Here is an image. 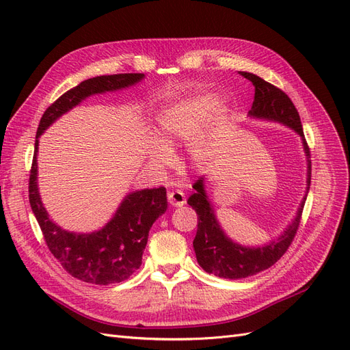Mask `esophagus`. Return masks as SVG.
Listing matches in <instances>:
<instances>
[{"label": "esophagus", "mask_w": 350, "mask_h": 350, "mask_svg": "<svg viewBox=\"0 0 350 350\" xmlns=\"http://www.w3.org/2000/svg\"><path fill=\"white\" fill-rule=\"evenodd\" d=\"M167 200H169V204L172 207H183L187 203L185 194L183 191H179V189H175V191L169 193Z\"/></svg>", "instance_id": "34e87169"}]
</instances>
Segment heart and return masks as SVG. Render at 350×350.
<instances>
[{
	"label": "heart",
	"instance_id": "heart-1",
	"mask_svg": "<svg viewBox=\"0 0 350 350\" xmlns=\"http://www.w3.org/2000/svg\"><path fill=\"white\" fill-rule=\"evenodd\" d=\"M229 107L226 102L217 100L216 94L210 92H193L175 99L161 111L157 116L159 133L163 140H187L206 124V129L197 134L189 143V154L197 162L208 157L215 134L226 124ZM172 153L169 147L154 140L149 147V161L162 166L171 161Z\"/></svg>",
	"mask_w": 350,
	"mask_h": 350
}]
</instances>
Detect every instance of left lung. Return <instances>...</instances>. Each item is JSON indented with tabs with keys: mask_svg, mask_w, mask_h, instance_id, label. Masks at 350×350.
<instances>
[{
	"mask_svg": "<svg viewBox=\"0 0 350 350\" xmlns=\"http://www.w3.org/2000/svg\"><path fill=\"white\" fill-rule=\"evenodd\" d=\"M241 76L248 79L256 89L252 107L248 112L250 118L282 124L301 137L306 159V188L298 211H296L288 228L276 239H271L258 247H248L230 239L224 228L220 226L215 207L206 191V179L200 178L193 185L196 193L188 198L187 203L198 215L197 235L193 242L197 261L204 271L230 280L254 276V274L271 267L283 256L293 241L296 230H298L304 204L311 184L310 149L305 142L301 118L295 105L284 92L256 76V74L242 71Z\"/></svg>",
	"mask_w": 350,
	"mask_h": 350,
	"instance_id": "8db88e82",
	"label": "left lung"
}]
</instances>
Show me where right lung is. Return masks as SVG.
I'll return each instance as SVG.
<instances>
[{
	"label": "right lung",
	"mask_w": 350,
	"mask_h": 350,
	"mask_svg": "<svg viewBox=\"0 0 350 350\" xmlns=\"http://www.w3.org/2000/svg\"><path fill=\"white\" fill-rule=\"evenodd\" d=\"M144 77V74L131 72L84 80L52 103L42 115L38 126L29 181L30 207L49 251L72 278L81 282L94 284L120 283L129 279L142 266L149 230L156 219L167 208L166 188H144L129 193L122 198L113 216L98 230L83 234L62 229L49 217L40 198L38 185L39 137L59 116L89 96L131 88Z\"/></svg>",
	"instance_id": "1"
}]
</instances>
